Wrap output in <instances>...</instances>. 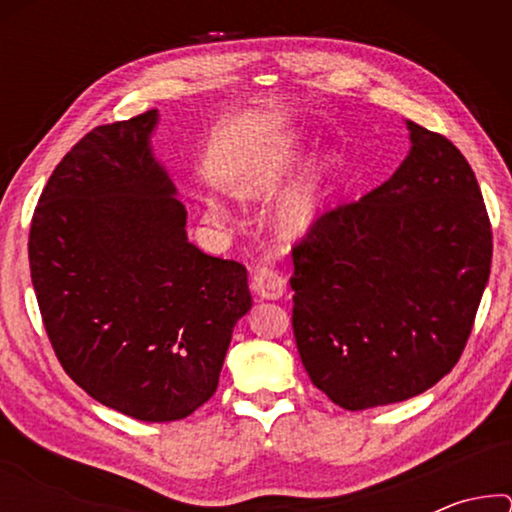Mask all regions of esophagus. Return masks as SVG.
Masks as SVG:
<instances>
[{"label":"esophagus","instance_id":"obj_1","mask_svg":"<svg viewBox=\"0 0 512 512\" xmlns=\"http://www.w3.org/2000/svg\"><path fill=\"white\" fill-rule=\"evenodd\" d=\"M253 291L259 298L277 300L287 291V277H284L275 266H257L253 275Z\"/></svg>","mask_w":512,"mask_h":512}]
</instances>
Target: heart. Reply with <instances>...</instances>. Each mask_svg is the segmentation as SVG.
<instances>
[{
	"label": "heart",
	"mask_w": 512,
	"mask_h": 512,
	"mask_svg": "<svg viewBox=\"0 0 512 512\" xmlns=\"http://www.w3.org/2000/svg\"><path fill=\"white\" fill-rule=\"evenodd\" d=\"M298 162V146L287 140L268 142L259 146L241 164L230 180L232 196L244 201L271 196L282 180L289 176L293 164ZM329 196H332V162L318 160L291 180L287 189L275 201V225L287 237H300L309 232L325 214ZM212 216L219 219L221 210L212 207Z\"/></svg>",
	"instance_id": "1"
}]
</instances>
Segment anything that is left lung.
I'll return each instance as SVG.
<instances>
[{
    "label": "left lung",
    "mask_w": 512,
    "mask_h": 512,
    "mask_svg": "<svg viewBox=\"0 0 512 512\" xmlns=\"http://www.w3.org/2000/svg\"><path fill=\"white\" fill-rule=\"evenodd\" d=\"M406 128L400 169L325 212L291 250L302 366L348 411L438 384L461 359L490 277L492 230L472 167L445 135Z\"/></svg>",
    "instance_id": "obj_1"
}]
</instances>
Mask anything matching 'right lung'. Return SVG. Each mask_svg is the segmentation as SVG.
Instances as JSON below:
<instances>
[{
	"mask_svg": "<svg viewBox=\"0 0 512 512\" xmlns=\"http://www.w3.org/2000/svg\"><path fill=\"white\" fill-rule=\"evenodd\" d=\"M158 110L97 126L51 173L29 232L38 307L60 366L144 422L192 415L219 386L246 266L187 241L185 205L153 158Z\"/></svg>",
	"mask_w": 512,
	"mask_h": 512,
	"instance_id": "1",
	"label": "right lung"
}]
</instances>
